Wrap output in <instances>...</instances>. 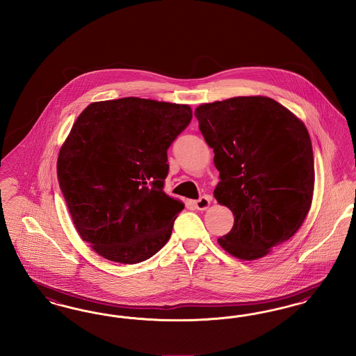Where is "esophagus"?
<instances>
[{
  "mask_svg": "<svg viewBox=\"0 0 356 356\" xmlns=\"http://www.w3.org/2000/svg\"><path fill=\"white\" fill-rule=\"evenodd\" d=\"M210 202H211V197L210 195H203L200 200L193 202V204L198 210H206L210 206Z\"/></svg>",
  "mask_w": 356,
  "mask_h": 356,
  "instance_id": "34e87169",
  "label": "esophagus"
}]
</instances>
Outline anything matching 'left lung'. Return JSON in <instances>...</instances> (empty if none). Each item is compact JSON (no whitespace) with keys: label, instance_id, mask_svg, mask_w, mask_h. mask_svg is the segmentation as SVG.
<instances>
[{"label":"left lung","instance_id":"obj_1","mask_svg":"<svg viewBox=\"0 0 356 356\" xmlns=\"http://www.w3.org/2000/svg\"><path fill=\"white\" fill-rule=\"evenodd\" d=\"M200 130L214 150V197L234 214L218 243L245 261L289 241L309 214L314 154L309 131L268 97H234L195 108Z\"/></svg>","mask_w":356,"mask_h":356}]
</instances>
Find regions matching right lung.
<instances>
[{
    "label": "right lung",
    "instance_id": "add662e5",
    "mask_svg": "<svg viewBox=\"0 0 356 356\" xmlns=\"http://www.w3.org/2000/svg\"><path fill=\"white\" fill-rule=\"evenodd\" d=\"M193 118L188 105L137 97L93 102L62 145L57 174L81 238L113 262L152 258L184 203L165 194L168 149Z\"/></svg>",
    "mask_w": 356,
    "mask_h": 356
}]
</instances>
